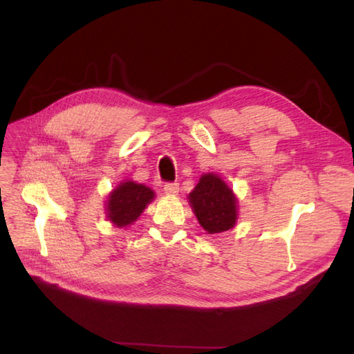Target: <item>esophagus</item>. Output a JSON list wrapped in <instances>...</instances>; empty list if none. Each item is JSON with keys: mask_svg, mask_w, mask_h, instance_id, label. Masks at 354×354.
I'll return each instance as SVG.
<instances>
[{"mask_svg": "<svg viewBox=\"0 0 354 354\" xmlns=\"http://www.w3.org/2000/svg\"><path fill=\"white\" fill-rule=\"evenodd\" d=\"M164 192H165V194H170V196H175V194L179 193V184H176V183L165 184V185H164Z\"/></svg>", "mask_w": 354, "mask_h": 354, "instance_id": "esophagus-1", "label": "esophagus"}]
</instances>
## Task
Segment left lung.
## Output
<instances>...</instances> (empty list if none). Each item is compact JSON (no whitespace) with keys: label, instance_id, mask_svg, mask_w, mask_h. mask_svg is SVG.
I'll return each mask as SVG.
<instances>
[{"label":"left lung","instance_id":"obj_1","mask_svg":"<svg viewBox=\"0 0 354 354\" xmlns=\"http://www.w3.org/2000/svg\"><path fill=\"white\" fill-rule=\"evenodd\" d=\"M189 204L207 234H219L236 227L239 201L236 193L213 171L204 173L189 194Z\"/></svg>","mask_w":354,"mask_h":354}]
</instances>
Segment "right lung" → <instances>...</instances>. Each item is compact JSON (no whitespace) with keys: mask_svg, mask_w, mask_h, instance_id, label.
I'll list each match as a JSON object with an SVG mask.
<instances>
[{"mask_svg":"<svg viewBox=\"0 0 354 354\" xmlns=\"http://www.w3.org/2000/svg\"><path fill=\"white\" fill-rule=\"evenodd\" d=\"M155 199V192L142 185L124 179L114 190H111L104 201L106 219L117 228H126L138 219L146 207Z\"/></svg>","mask_w":354,"mask_h":354,"instance_id":"add662e5","label":"right lung"}]
</instances>
